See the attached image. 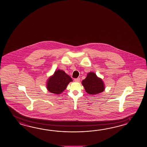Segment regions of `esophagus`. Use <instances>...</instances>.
Wrapping results in <instances>:
<instances>
[{"label":"esophagus","mask_w":147,"mask_h":147,"mask_svg":"<svg viewBox=\"0 0 147 147\" xmlns=\"http://www.w3.org/2000/svg\"><path fill=\"white\" fill-rule=\"evenodd\" d=\"M80 80V79L79 78H75V79H74V80H75V81H76V82H79Z\"/></svg>","instance_id":"34e87169"}]
</instances>
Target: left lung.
Wrapping results in <instances>:
<instances>
[{
    "instance_id": "obj_1",
    "label": "left lung",
    "mask_w": 147,
    "mask_h": 147,
    "mask_svg": "<svg viewBox=\"0 0 147 147\" xmlns=\"http://www.w3.org/2000/svg\"><path fill=\"white\" fill-rule=\"evenodd\" d=\"M81 83L86 91L90 94H100L105 89L102 79L98 77L94 72H89L87 77L82 80Z\"/></svg>"
}]
</instances>
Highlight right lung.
I'll use <instances>...</instances> for the list:
<instances>
[{
	"label": "right lung",
	"instance_id": "right-lung-1",
	"mask_svg": "<svg viewBox=\"0 0 147 147\" xmlns=\"http://www.w3.org/2000/svg\"><path fill=\"white\" fill-rule=\"evenodd\" d=\"M71 81L72 78L69 75L62 70L58 69L48 79L46 84L47 90L53 94H61Z\"/></svg>",
	"mask_w": 147,
	"mask_h": 147
}]
</instances>
